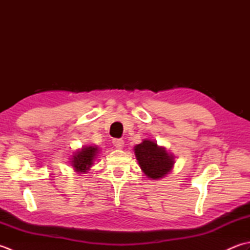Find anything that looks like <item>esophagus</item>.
<instances>
[{"instance_id": "esophagus-1", "label": "esophagus", "mask_w": 250, "mask_h": 250, "mask_svg": "<svg viewBox=\"0 0 250 250\" xmlns=\"http://www.w3.org/2000/svg\"><path fill=\"white\" fill-rule=\"evenodd\" d=\"M113 144L117 148V149H121V148L124 147V145H125V142L122 141V140H120V139H115L113 141Z\"/></svg>"}]
</instances>
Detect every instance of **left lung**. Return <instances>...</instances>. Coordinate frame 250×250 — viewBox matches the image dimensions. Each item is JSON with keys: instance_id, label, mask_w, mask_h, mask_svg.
Masks as SVG:
<instances>
[{"instance_id": "1", "label": "left lung", "mask_w": 250, "mask_h": 250, "mask_svg": "<svg viewBox=\"0 0 250 250\" xmlns=\"http://www.w3.org/2000/svg\"><path fill=\"white\" fill-rule=\"evenodd\" d=\"M133 150L141 169L149 179H161L172 172L175 156L167 151L166 147L159 146L156 141L143 140Z\"/></svg>"}]
</instances>
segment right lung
Returning a JSON list of instances; mask_svg holds the SVG:
<instances>
[{
  "mask_svg": "<svg viewBox=\"0 0 250 250\" xmlns=\"http://www.w3.org/2000/svg\"><path fill=\"white\" fill-rule=\"evenodd\" d=\"M100 148L97 145H84L73 152L70 159L74 171L78 174H86L93 167L95 159L98 157Z\"/></svg>",
  "mask_w": 250,
  "mask_h": 250,
  "instance_id": "obj_1",
  "label": "right lung"
}]
</instances>
